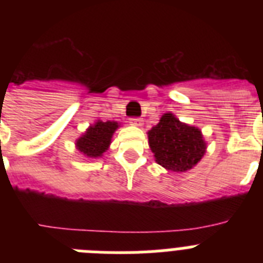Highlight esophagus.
Segmentation results:
<instances>
[{
  "label": "esophagus",
  "mask_w": 263,
  "mask_h": 263,
  "mask_svg": "<svg viewBox=\"0 0 263 263\" xmlns=\"http://www.w3.org/2000/svg\"><path fill=\"white\" fill-rule=\"evenodd\" d=\"M130 125H133V126H142L143 125L142 118H137V117L130 118Z\"/></svg>",
  "instance_id": "esophagus-1"
}]
</instances>
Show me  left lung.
Instances as JSON below:
<instances>
[{
    "mask_svg": "<svg viewBox=\"0 0 263 263\" xmlns=\"http://www.w3.org/2000/svg\"><path fill=\"white\" fill-rule=\"evenodd\" d=\"M147 137L155 162L173 173L190 171L206 152L201 130L179 121L171 111L160 117L147 132Z\"/></svg>",
    "mask_w": 263,
    "mask_h": 263,
    "instance_id": "obj_1",
    "label": "left lung"
}]
</instances>
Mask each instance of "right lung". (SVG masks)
Here are the masks:
<instances>
[{
    "mask_svg": "<svg viewBox=\"0 0 263 263\" xmlns=\"http://www.w3.org/2000/svg\"><path fill=\"white\" fill-rule=\"evenodd\" d=\"M121 126L117 121L97 120L95 124L89 125L84 133L76 139L75 146L80 154L89 159H97L103 157L104 153L111 143V137L116 130Z\"/></svg>",
    "mask_w": 263,
    "mask_h": 263,
    "instance_id": "obj_1",
    "label": "right lung"
}]
</instances>
